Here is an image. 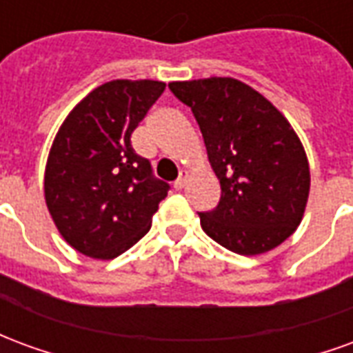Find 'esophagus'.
Returning a JSON list of instances; mask_svg holds the SVG:
<instances>
[{"mask_svg":"<svg viewBox=\"0 0 353 353\" xmlns=\"http://www.w3.org/2000/svg\"><path fill=\"white\" fill-rule=\"evenodd\" d=\"M185 183H187V172H185V170H181V172H179V177H177L176 181H174V189L181 191V189L185 187Z\"/></svg>","mask_w":353,"mask_h":353,"instance_id":"esophagus-1","label":"esophagus"}]
</instances>
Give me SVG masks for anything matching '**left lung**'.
<instances>
[{
    "label": "left lung",
    "instance_id": "obj_1",
    "mask_svg": "<svg viewBox=\"0 0 353 353\" xmlns=\"http://www.w3.org/2000/svg\"><path fill=\"white\" fill-rule=\"evenodd\" d=\"M189 105L221 183V199L202 212L208 236L230 252L259 255L301 225L310 168L291 124L263 94L232 77L170 83Z\"/></svg>",
    "mask_w": 353,
    "mask_h": 353
}]
</instances>
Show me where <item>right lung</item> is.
<instances>
[{
	"label": "right lung",
	"instance_id": "right-lung-1",
	"mask_svg": "<svg viewBox=\"0 0 353 353\" xmlns=\"http://www.w3.org/2000/svg\"><path fill=\"white\" fill-rule=\"evenodd\" d=\"M162 81L117 79L72 109L50 147L45 202L73 250L115 259L151 229L170 185L132 149L130 136L161 98Z\"/></svg>",
	"mask_w": 353,
	"mask_h": 353
}]
</instances>
